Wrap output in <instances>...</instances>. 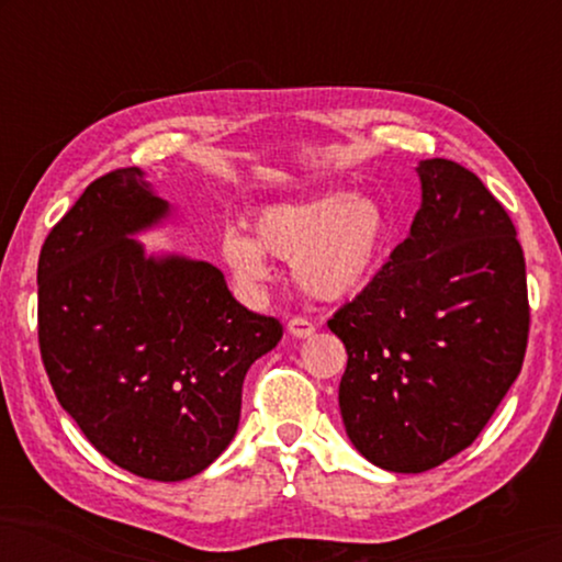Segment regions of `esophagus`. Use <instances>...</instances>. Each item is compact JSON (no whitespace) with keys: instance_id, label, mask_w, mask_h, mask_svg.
Returning <instances> with one entry per match:
<instances>
[{"instance_id":"34e87169","label":"esophagus","mask_w":562,"mask_h":562,"mask_svg":"<svg viewBox=\"0 0 562 562\" xmlns=\"http://www.w3.org/2000/svg\"><path fill=\"white\" fill-rule=\"evenodd\" d=\"M289 333L294 335V337H312L314 335V322L312 319H306V317H294V319H289Z\"/></svg>"}]
</instances>
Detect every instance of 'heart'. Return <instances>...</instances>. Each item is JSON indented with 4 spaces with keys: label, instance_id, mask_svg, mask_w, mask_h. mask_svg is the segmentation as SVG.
Masks as SVG:
<instances>
[{
    "label": "heart",
    "instance_id": "obj_1",
    "mask_svg": "<svg viewBox=\"0 0 562 562\" xmlns=\"http://www.w3.org/2000/svg\"><path fill=\"white\" fill-rule=\"evenodd\" d=\"M256 237L227 229L222 258L243 283L271 276L268 256L291 260L296 286L322 302L356 294L383 263L389 220L368 194H319L266 206L252 220Z\"/></svg>",
    "mask_w": 562,
    "mask_h": 562
}]
</instances>
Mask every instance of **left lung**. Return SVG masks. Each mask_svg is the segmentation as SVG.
I'll use <instances>...</instances> for the list:
<instances>
[{
    "instance_id": "left-lung-1",
    "label": "left lung",
    "mask_w": 562,
    "mask_h": 562,
    "mask_svg": "<svg viewBox=\"0 0 562 562\" xmlns=\"http://www.w3.org/2000/svg\"><path fill=\"white\" fill-rule=\"evenodd\" d=\"M409 237L327 327L348 350L340 414L383 471L465 450L525 363V252L502 202L456 160H422Z\"/></svg>"
}]
</instances>
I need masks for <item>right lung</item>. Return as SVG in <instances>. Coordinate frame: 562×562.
<instances>
[{
	"instance_id": "obj_1",
	"label": "right lung",
	"mask_w": 562,
	"mask_h": 562,
	"mask_svg": "<svg viewBox=\"0 0 562 562\" xmlns=\"http://www.w3.org/2000/svg\"><path fill=\"white\" fill-rule=\"evenodd\" d=\"M168 202L140 168L91 181L37 260V342L58 402L114 465L183 481L237 432L243 381L283 327L229 294L220 268L145 256L130 235Z\"/></svg>"
}]
</instances>
